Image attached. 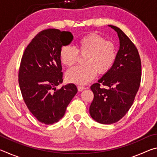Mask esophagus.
<instances>
[{
    "label": "esophagus",
    "mask_w": 157,
    "mask_h": 157,
    "mask_svg": "<svg viewBox=\"0 0 157 157\" xmlns=\"http://www.w3.org/2000/svg\"><path fill=\"white\" fill-rule=\"evenodd\" d=\"M85 89H86V88H85V87L83 86H78V89L79 91H82Z\"/></svg>",
    "instance_id": "34e87169"
}]
</instances>
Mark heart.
<instances>
[{"label":"heart","instance_id":"1","mask_svg":"<svg viewBox=\"0 0 157 157\" xmlns=\"http://www.w3.org/2000/svg\"><path fill=\"white\" fill-rule=\"evenodd\" d=\"M79 56L83 57V64L68 70L66 78L71 83L85 84L91 82L96 73L102 75L111 70L116 59V46L104 36L91 33L79 39L74 48L68 46L60 48L59 59L66 67L75 64Z\"/></svg>","mask_w":157,"mask_h":157}]
</instances>
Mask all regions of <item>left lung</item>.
I'll use <instances>...</instances> for the list:
<instances>
[{
	"label": "left lung",
	"instance_id": "left-lung-1",
	"mask_svg": "<svg viewBox=\"0 0 157 157\" xmlns=\"http://www.w3.org/2000/svg\"><path fill=\"white\" fill-rule=\"evenodd\" d=\"M109 26L118 33L120 48L111 70L91 85L94 98L89 107L92 118L105 124L116 123L127 113L141 79V61L136 47L120 28Z\"/></svg>",
	"mask_w": 157,
	"mask_h": 157
}]
</instances>
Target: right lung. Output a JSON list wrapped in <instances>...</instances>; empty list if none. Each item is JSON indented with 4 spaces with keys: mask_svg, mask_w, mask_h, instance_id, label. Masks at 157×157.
<instances>
[{
    "mask_svg": "<svg viewBox=\"0 0 157 157\" xmlns=\"http://www.w3.org/2000/svg\"><path fill=\"white\" fill-rule=\"evenodd\" d=\"M70 32L46 29L39 33L26 47L18 71V84L29 111L41 123L52 124L64 116L78 92L74 84L59 89L63 82L59 50L73 41Z\"/></svg>",
    "mask_w": 157,
    "mask_h": 157,
    "instance_id": "obj_1",
    "label": "right lung"
}]
</instances>
